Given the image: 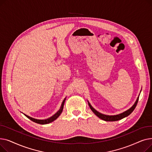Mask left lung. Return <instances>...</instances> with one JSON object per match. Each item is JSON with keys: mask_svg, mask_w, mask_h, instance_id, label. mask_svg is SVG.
Instances as JSON below:
<instances>
[{"mask_svg": "<svg viewBox=\"0 0 152 152\" xmlns=\"http://www.w3.org/2000/svg\"><path fill=\"white\" fill-rule=\"evenodd\" d=\"M139 96L137 97V99L136 100V102H135L134 105L128 110H127L126 111H124V113H121L119 115H115V116H108V115H103L99 112H98L97 111L95 110L91 105L90 103H89V105L91 109V110L93 111V112L95 113V115H96L99 118L103 119V120L106 121H118V120H120V119L127 116L128 115H129L132 111H134V110L135 109V108L136 107L137 104V102L139 100Z\"/></svg>", "mask_w": 152, "mask_h": 152, "instance_id": "left-lung-1", "label": "left lung"}]
</instances>
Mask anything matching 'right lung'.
<instances>
[{
	"label": "right lung",
	"instance_id": "obj_1",
	"mask_svg": "<svg viewBox=\"0 0 152 152\" xmlns=\"http://www.w3.org/2000/svg\"><path fill=\"white\" fill-rule=\"evenodd\" d=\"M65 99L63 100L62 103H61V107L60 108V110L57 111V113H56L54 115H53L52 117L48 118L47 119H44V120H40V119H34L33 118L31 117H29L26 115H25L26 117H28L29 119H31V121H33V122H35L36 123H38V124H48V123H50L52 121H53L54 120H55L56 119H57L60 115V114L61 113L62 111H63V106H64V103H65Z\"/></svg>",
	"mask_w": 152,
	"mask_h": 152
}]
</instances>
